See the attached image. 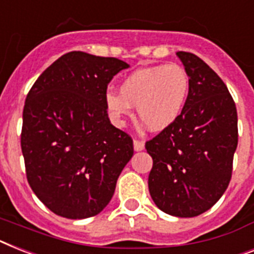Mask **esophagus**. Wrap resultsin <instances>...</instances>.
<instances>
[{
    "mask_svg": "<svg viewBox=\"0 0 254 254\" xmlns=\"http://www.w3.org/2000/svg\"><path fill=\"white\" fill-rule=\"evenodd\" d=\"M133 146H134V150H135V151H142V150L145 148V143H143L142 141H138V139H134Z\"/></svg>",
    "mask_w": 254,
    "mask_h": 254,
    "instance_id": "esophagus-1",
    "label": "esophagus"
}]
</instances>
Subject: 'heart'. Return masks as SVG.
<instances>
[{"instance_id": "b5f03b06", "label": "heart", "mask_w": 254, "mask_h": 254, "mask_svg": "<svg viewBox=\"0 0 254 254\" xmlns=\"http://www.w3.org/2000/svg\"><path fill=\"white\" fill-rule=\"evenodd\" d=\"M190 80L187 70L177 64L154 65L134 70L120 86V94L107 91L104 104L109 117L125 127L137 107L138 117L151 131L170 127L187 104Z\"/></svg>"}]
</instances>
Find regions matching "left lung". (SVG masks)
<instances>
[{
	"mask_svg": "<svg viewBox=\"0 0 254 254\" xmlns=\"http://www.w3.org/2000/svg\"><path fill=\"white\" fill-rule=\"evenodd\" d=\"M190 88L183 112L146 142L148 190L162 211L191 218L215 205L230 184L238 147V112L227 86L193 53L177 52Z\"/></svg>",
	"mask_w": 254,
	"mask_h": 254,
	"instance_id": "obj_1",
	"label": "left lung"
}]
</instances>
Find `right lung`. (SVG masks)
Masks as SVG:
<instances>
[{"instance_id": "right-lung-1", "label": "right lung", "mask_w": 254, "mask_h": 254, "mask_svg": "<svg viewBox=\"0 0 254 254\" xmlns=\"http://www.w3.org/2000/svg\"><path fill=\"white\" fill-rule=\"evenodd\" d=\"M129 65L69 52L41 73L27 95L20 146L28 184L55 214L98 215L133 156V141L111 124L108 83Z\"/></svg>"}]
</instances>
